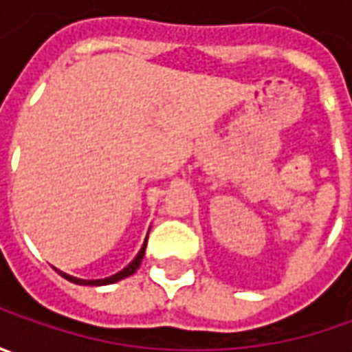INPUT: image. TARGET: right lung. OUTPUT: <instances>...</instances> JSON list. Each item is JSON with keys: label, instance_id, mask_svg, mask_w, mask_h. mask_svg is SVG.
<instances>
[{"label": "right lung", "instance_id": "obj_1", "mask_svg": "<svg viewBox=\"0 0 352 352\" xmlns=\"http://www.w3.org/2000/svg\"><path fill=\"white\" fill-rule=\"evenodd\" d=\"M144 249H146V243L142 245V249L139 250V254L135 256V261L129 264V266H125L121 272H117V274H113V276L109 278H103V280H80V278H74V276H68V274H64V272H60V276H64L66 280H70V282H74V284H86V286H103V284H113V282H117V280H123V278L131 276L139 266H141V261L142 256H144Z\"/></svg>", "mask_w": 352, "mask_h": 352}]
</instances>
